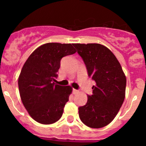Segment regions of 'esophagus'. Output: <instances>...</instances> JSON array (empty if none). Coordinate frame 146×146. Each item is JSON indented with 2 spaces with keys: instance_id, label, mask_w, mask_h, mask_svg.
Masks as SVG:
<instances>
[{
  "instance_id": "34e87169",
  "label": "esophagus",
  "mask_w": 146,
  "mask_h": 146,
  "mask_svg": "<svg viewBox=\"0 0 146 146\" xmlns=\"http://www.w3.org/2000/svg\"><path fill=\"white\" fill-rule=\"evenodd\" d=\"M72 93H73L74 94H77V93H78V91H77V90H76V89L73 88L72 89Z\"/></svg>"
}]
</instances>
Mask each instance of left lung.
Listing matches in <instances>:
<instances>
[{
    "instance_id": "1",
    "label": "left lung",
    "mask_w": 146,
    "mask_h": 146,
    "mask_svg": "<svg viewBox=\"0 0 146 146\" xmlns=\"http://www.w3.org/2000/svg\"><path fill=\"white\" fill-rule=\"evenodd\" d=\"M82 58L88 75L96 82L86 105L80 107L82 122L91 128L109 124L119 111L125 98L126 79L114 54L99 44H73Z\"/></svg>"
}]
</instances>
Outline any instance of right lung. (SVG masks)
Returning a JSON list of instances; mask_svg holds the SVG:
<instances>
[{
	"mask_svg": "<svg viewBox=\"0 0 146 146\" xmlns=\"http://www.w3.org/2000/svg\"><path fill=\"white\" fill-rule=\"evenodd\" d=\"M75 52L71 44H44L23 66L18 80L20 97L30 115L38 123L51 124L61 118L72 90L54 82L62 58Z\"/></svg>",
	"mask_w": 146,
	"mask_h": 146,
	"instance_id": "obj_1",
	"label": "right lung"
}]
</instances>
